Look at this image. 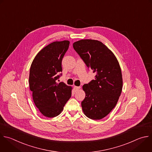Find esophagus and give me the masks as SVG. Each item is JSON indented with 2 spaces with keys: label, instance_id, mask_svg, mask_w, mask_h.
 I'll use <instances>...</instances> for the list:
<instances>
[{
  "label": "esophagus",
  "instance_id": "34e87169",
  "mask_svg": "<svg viewBox=\"0 0 152 152\" xmlns=\"http://www.w3.org/2000/svg\"><path fill=\"white\" fill-rule=\"evenodd\" d=\"M74 88H75V90L76 91H77L79 89H80V86H74Z\"/></svg>",
  "mask_w": 152,
  "mask_h": 152
}]
</instances>
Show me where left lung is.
<instances>
[{
	"label": "left lung",
	"instance_id": "obj_1",
	"mask_svg": "<svg viewBox=\"0 0 152 152\" xmlns=\"http://www.w3.org/2000/svg\"><path fill=\"white\" fill-rule=\"evenodd\" d=\"M73 46L88 68L96 73L94 80L82 86L85 92L81 103L83 113L91 119H102L116 106L122 92L119 63L112 50L100 41L82 39Z\"/></svg>",
	"mask_w": 152,
	"mask_h": 152
}]
</instances>
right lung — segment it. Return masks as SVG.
Masks as SVG:
<instances>
[{
    "instance_id": "obj_1",
    "label": "right lung",
    "mask_w": 152,
    "mask_h": 152,
    "mask_svg": "<svg viewBox=\"0 0 152 152\" xmlns=\"http://www.w3.org/2000/svg\"><path fill=\"white\" fill-rule=\"evenodd\" d=\"M69 44V40L49 44L37 53L30 67L29 85L33 102L40 112L48 118L59 115L72 95V86L57 82Z\"/></svg>"
}]
</instances>
